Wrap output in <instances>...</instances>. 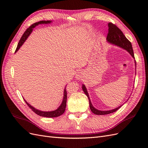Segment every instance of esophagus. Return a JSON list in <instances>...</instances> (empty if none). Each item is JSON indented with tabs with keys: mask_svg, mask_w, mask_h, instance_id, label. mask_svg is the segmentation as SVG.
I'll list each match as a JSON object with an SVG mask.
<instances>
[{
	"mask_svg": "<svg viewBox=\"0 0 148 148\" xmlns=\"http://www.w3.org/2000/svg\"><path fill=\"white\" fill-rule=\"evenodd\" d=\"M76 76H77V78L79 79V78H81V77H82V73H80V72H78V73H77V75H76Z\"/></svg>",
	"mask_w": 148,
	"mask_h": 148,
	"instance_id": "1",
	"label": "esophagus"
}]
</instances>
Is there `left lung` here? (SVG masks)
Masks as SVG:
<instances>
[{"instance_id":"1","label":"left lung","mask_w":148,"mask_h":148,"mask_svg":"<svg viewBox=\"0 0 148 148\" xmlns=\"http://www.w3.org/2000/svg\"><path fill=\"white\" fill-rule=\"evenodd\" d=\"M108 26H109V30H108V33H107V41H109L110 43H112L114 44H115V45H117L120 47L125 49V50H127L130 53L131 56L133 58H135L132 43L130 42V41H128V39L126 37H125V36L123 34L122 31H121L115 24L111 23V22H109ZM82 89L83 91L84 92V93L86 94L87 97H88L89 107H90V109L91 112L93 114H95L96 115H107V114L113 113L114 112L117 111L119 108H120L121 106H121L115 109L107 110V111H101V110H97L92 106L90 99H89L86 88L84 84L82 86Z\"/></svg>"}]
</instances>
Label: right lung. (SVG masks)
Instances as JSON below:
<instances>
[{
    "mask_svg": "<svg viewBox=\"0 0 148 148\" xmlns=\"http://www.w3.org/2000/svg\"><path fill=\"white\" fill-rule=\"evenodd\" d=\"M51 21H40L38 22H36V23H33V25H31L28 28H27L25 31V32L23 33V34L22 35V36L20 40V41L18 44L17 47L15 50V52L18 50L20 49V47L22 46V44L24 43V42L26 41V39H27V38L29 36V35L31 34V33L32 32L33 29L37 25H38L39 24H47V23H50ZM66 98H67V92H66V88L64 89V98H63V101L62 102V104L60 106V107L58 108L57 109H56V110L53 111H51V112H43V111H41L39 110L38 109H36L35 108H34L33 107L31 106L30 104H29L28 103L26 102L24 99L25 102L26 103V104L28 106V107L29 108L32 110L34 113H36V114H38V115L42 116V117H59V116L61 115L64 113V112L65 110V108H66Z\"/></svg>",
    "mask_w": 148,
    "mask_h": 148,
    "instance_id": "right-lung-1",
    "label": "right lung"
}]
</instances>
